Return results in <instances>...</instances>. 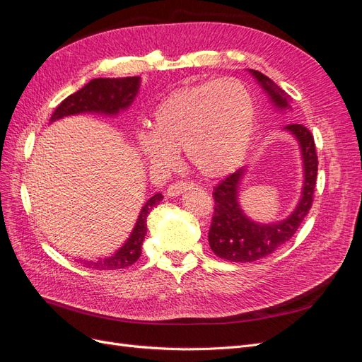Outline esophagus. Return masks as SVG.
Wrapping results in <instances>:
<instances>
[{
  "mask_svg": "<svg viewBox=\"0 0 362 362\" xmlns=\"http://www.w3.org/2000/svg\"><path fill=\"white\" fill-rule=\"evenodd\" d=\"M192 187H193V182H190V181H178V182H175V184L169 185L168 194H169V196H178L180 193H182V192H185V190H189V189H192Z\"/></svg>",
  "mask_w": 362,
  "mask_h": 362,
  "instance_id": "34e87169",
  "label": "esophagus"
}]
</instances>
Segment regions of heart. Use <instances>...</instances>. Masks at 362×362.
Returning a JSON list of instances; mask_svg holds the SVG:
<instances>
[{
  "label": "heart",
  "mask_w": 362,
  "mask_h": 362,
  "mask_svg": "<svg viewBox=\"0 0 362 362\" xmlns=\"http://www.w3.org/2000/svg\"><path fill=\"white\" fill-rule=\"evenodd\" d=\"M257 128L255 104L246 86L221 78L169 95L137 136L140 154L154 166H170L184 148L194 172L221 178L243 163Z\"/></svg>",
  "instance_id": "obj_1"
}]
</instances>
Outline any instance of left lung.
<instances>
[{"label": "left lung", "instance_id": "1", "mask_svg": "<svg viewBox=\"0 0 362 362\" xmlns=\"http://www.w3.org/2000/svg\"><path fill=\"white\" fill-rule=\"evenodd\" d=\"M250 72L264 87L273 104L278 108L288 107L286 93L269 76L258 71L250 69ZM284 129L290 131L298 139L302 149L305 181L298 206L287 218L278 223L261 225L252 222L240 210L237 201L240 180L245 175V170L238 169L228 175L214 187V213L210 231H208V243L218 258L233 262H252L270 255L273 250L288 242L308 214L314 199L317 168H319L314 137L311 131L302 124H288Z\"/></svg>", "mask_w": 362, "mask_h": 362}]
</instances>
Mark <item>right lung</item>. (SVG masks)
<instances>
[{
	"instance_id": "obj_1",
	"label": "right lung",
	"mask_w": 362,
	"mask_h": 362,
	"mask_svg": "<svg viewBox=\"0 0 362 362\" xmlns=\"http://www.w3.org/2000/svg\"><path fill=\"white\" fill-rule=\"evenodd\" d=\"M140 86L139 76H125V78H95L87 83L83 89L72 93L52 113L49 122L66 117L71 115H78L86 112L116 115L125 110L134 101ZM163 199L161 193H156L141 208L136 226L131 233L125 245L120 247L115 255L100 261H84L80 259L84 267L100 269V270H116L125 269L139 259L141 254V243L146 235V218L149 211Z\"/></svg>"
}]
</instances>
